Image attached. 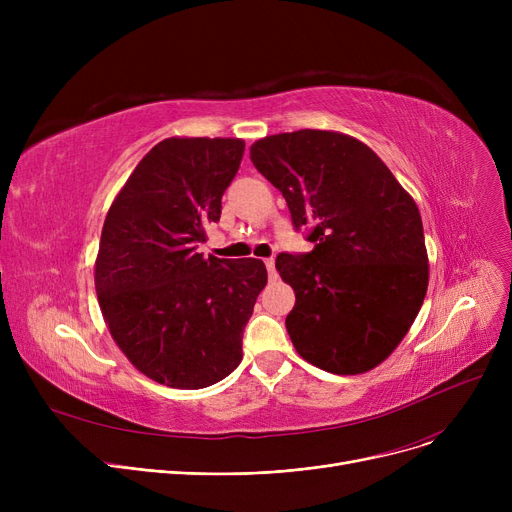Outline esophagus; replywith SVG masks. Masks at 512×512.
Here are the masks:
<instances>
[{
	"instance_id": "1",
	"label": "esophagus",
	"mask_w": 512,
	"mask_h": 512,
	"mask_svg": "<svg viewBox=\"0 0 512 512\" xmlns=\"http://www.w3.org/2000/svg\"><path fill=\"white\" fill-rule=\"evenodd\" d=\"M265 267H267V274H270V280H276V278H278V272H276V259H274V257L265 259Z\"/></svg>"
}]
</instances>
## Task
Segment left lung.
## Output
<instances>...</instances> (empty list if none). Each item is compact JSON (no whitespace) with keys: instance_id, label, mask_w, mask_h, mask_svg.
<instances>
[{"instance_id":"obj_1","label":"left lung","mask_w":512,"mask_h":512,"mask_svg":"<svg viewBox=\"0 0 512 512\" xmlns=\"http://www.w3.org/2000/svg\"><path fill=\"white\" fill-rule=\"evenodd\" d=\"M253 166L284 195L313 251L280 253L297 294L286 330L297 353L338 375L380 365L415 321L427 290L421 215L384 161L328 130L265 137Z\"/></svg>"}]
</instances>
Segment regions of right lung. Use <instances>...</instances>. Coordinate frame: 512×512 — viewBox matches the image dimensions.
Returning a JSON list of instances; mask_svg holds the SVG:
<instances>
[{
  "label": "right lung",
  "instance_id": "obj_1",
  "mask_svg": "<svg viewBox=\"0 0 512 512\" xmlns=\"http://www.w3.org/2000/svg\"><path fill=\"white\" fill-rule=\"evenodd\" d=\"M242 153L238 139L161 141L107 211L95 263L99 307L128 361L159 384L207 388L242 359L265 265L197 253Z\"/></svg>",
  "mask_w": 512,
  "mask_h": 512
}]
</instances>
